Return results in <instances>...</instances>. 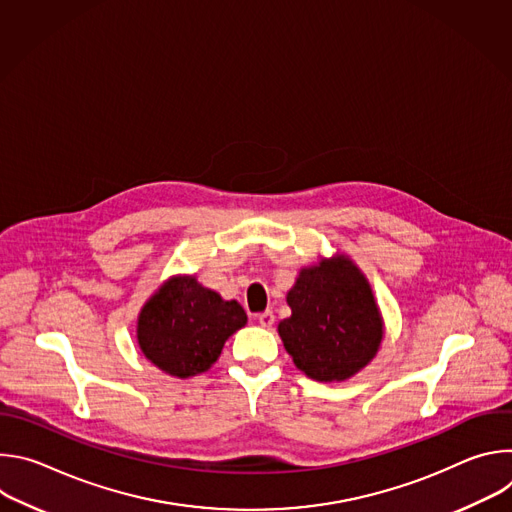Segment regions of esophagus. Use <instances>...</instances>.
I'll list each match as a JSON object with an SVG mask.
<instances>
[{"label":"esophagus","instance_id":"esophagus-1","mask_svg":"<svg viewBox=\"0 0 512 512\" xmlns=\"http://www.w3.org/2000/svg\"><path fill=\"white\" fill-rule=\"evenodd\" d=\"M255 320H257L263 328H271V326L275 324V316H273V312H269V310H267V312L257 314V316H255Z\"/></svg>","mask_w":512,"mask_h":512}]
</instances>
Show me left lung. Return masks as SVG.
I'll use <instances>...</instances> for the list:
<instances>
[{"mask_svg":"<svg viewBox=\"0 0 512 512\" xmlns=\"http://www.w3.org/2000/svg\"><path fill=\"white\" fill-rule=\"evenodd\" d=\"M287 304L291 316L277 330L296 367L308 377L344 381L377 354L383 320L371 285L346 257L302 269Z\"/></svg>","mask_w":512,"mask_h":512,"instance_id":"left-lung-1","label":"left lung"}]
</instances>
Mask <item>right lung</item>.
Here are the masks:
<instances>
[{"mask_svg": "<svg viewBox=\"0 0 512 512\" xmlns=\"http://www.w3.org/2000/svg\"><path fill=\"white\" fill-rule=\"evenodd\" d=\"M247 324L245 310L225 302L194 277L166 281L137 320L145 358L172 377L186 379L210 369L227 338Z\"/></svg>", "mask_w": 512, "mask_h": 512, "instance_id": "1", "label": "right lung"}]
</instances>
